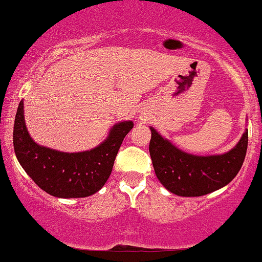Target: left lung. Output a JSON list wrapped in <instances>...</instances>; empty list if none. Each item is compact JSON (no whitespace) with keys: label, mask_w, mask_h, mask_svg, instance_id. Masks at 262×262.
Wrapping results in <instances>:
<instances>
[{"label":"left lung","mask_w":262,"mask_h":262,"mask_svg":"<svg viewBox=\"0 0 262 262\" xmlns=\"http://www.w3.org/2000/svg\"><path fill=\"white\" fill-rule=\"evenodd\" d=\"M151 129L150 150L155 173L171 193L198 197L210 193L233 180L248 147V129L232 150L217 156H194L179 150Z\"/></svg>","instance_id":"8db88e82"}]
</instances>
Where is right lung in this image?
I'll use <instances>...</instances> for the list:
<instances>
[{"instance_id": "add662e5", "label": "right lung", "mask_w": 262, "mask_h": 262, "mask_svg": "<svg viewBox=\"0 0 262 262\" xmlns=\"http://www.w3.org/2000/svg\"><path fill=\"white\" fill-rule=\"evenodd\" d=\"M133 122L115 124L106 140L91 151L68 154L39 146L28 133L24 104L16 110L13 145L19 163L36 185L59 198L88 197L104 186L110 177L116 156Z\"/></svg>"}]
</instances>
